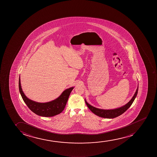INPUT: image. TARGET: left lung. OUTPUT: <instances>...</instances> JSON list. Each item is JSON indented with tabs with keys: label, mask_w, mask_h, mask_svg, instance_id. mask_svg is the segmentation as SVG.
I'll return each instance as SVG.
<instances>
[{
	"label": "left lung",
	"mask_w": 157,
	"mask_h": 157,
	"mask_svg": "<svg viewBox=\"0 0 157 157\" xmlns=\"http://www.w3.org/2000/svg\"><path fill=\"white\" fill-rule=\"evenodd\" d=\"M138 88L136 90L135 94H134V96L132 97V99L128 102L127 104L124 106L120 107L119 109H110V110H105V109H97L94 107L92 106L90 104H89L88 102L86 101V104L88 107V108L90 109L92 112L94 113V114L98 115V117L104 118H108V119H112L114 117H119L122 114L127 110L132 105V102H134L135 99L136 98V96L138 92Z\"/></svg>",
	"instance_id": "8db88e82"
}]
</instances>
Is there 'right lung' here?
I'll list each match as a JSON object with an SVG mask.
<instances>
[{
    "mask_svg": "<svg viewBox=\"0 0 157 157\" xmlns=\"http://www.w3.org/2000/svg\"><path fill=\"white\" fill-rule=\"evenodd\" d=\"M19 88L21 97L28 108L36 114L44 117H53L61 113L65 109L70 94L74 88L71 87L65 90L58 98L54 101L45 103H40L29 99L25 96L21 88L20 78Z\"/></svg>",
    "mask_w": 157,
    "mask_h": 157,
    "instance_id": "1",
    "label": "right lung"
}]
</instances>
